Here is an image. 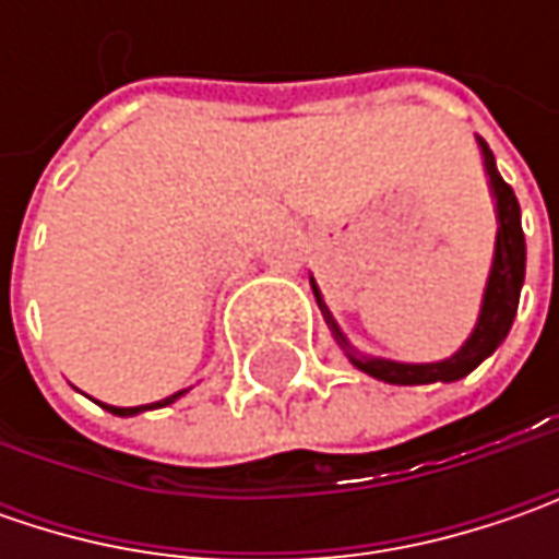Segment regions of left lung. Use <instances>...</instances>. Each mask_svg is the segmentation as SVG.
<instances>
[{"label": "left lung", "mask_w": 559, "mask_h": 559, "mask_svg": "<svg viewBox=\"0 0 559 559\" xmlns=\"http://www.w3.org/2000/svg\"><path fill=\"white\" fill-rule=\"evenodd\" d=\"M479 148H483L485 174L491 180V192H495V202H498V242H495V261H491V273H488V286H485L483 311H479V320H476V330L463 342L457 355H451L448 360H436V364H397V360H385V357L360 355L357 348H352V342L345 338V333L338 330L330 308L323 305V295H320L317 283L311 280L317 305H320V311L326 317L335 342L345 348V355H348V360L355 364L357 370H364L373 379L392 382V385L457 382L466 373H473L485 357L495 355V348L504 342L510 326H513L516 305H520V289H523V280H526V236H523L520 202H516L513 189L498 174L495 155H491V148L483 140H479Z\"/></svg>", "instance_id": "1"}]
</instances>
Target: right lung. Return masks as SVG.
I'll return each mask as SVG.
<instances>
[{
	"label": "right lung",
	"mask_w": 559,
	"mask_h": 559,
	"mask_svg": "<svg viewBox=\"0 0 559 559\" xmlns=\"http://www.w3.org/2000/svg\"><path fill=\"white\" fill-rule=\"evenodd\" d=\"M180 395H186V389L183 392H177V395L164 397V401H155V404H142V407H111V404H102V407L111 411V414H118V417H133V414H142V411H155V407H164V404H174Z\"/></svg>",
	"instance_id": "1"
}]
</instances>
